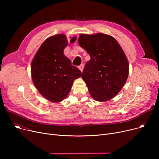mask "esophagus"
I'll return each mask as SVG.
<instances>
[{
	"label": "esophagus",
	"mask_w": 159,
	"mask_h": 159,
	"mask_svg": "<svg viewBox=\"0 0 159 159\" xmlns=\"http://www.w3.org/2000/svg\"><path fill=\"white\" fill-rule=\"evenodd\" d=\"M84 64H80V65L79 66V69L81 71H83V69H84Z\"/></svg>",
	"instance_id": "1"
}]
</instances>
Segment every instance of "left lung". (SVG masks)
<instances>
[{
  "mask_svg": "<svg viewBox=\"0 0 159 159\" xmlns=\"http://www.w3.org/2000/svg\"><path fill=\"white\" fill-rule=\"evenodd\" d=\"M78 41L91 57L82 72L91 96L97 101H109L127 80L129 63L126 55L114 37L102 33L80 34Z\"/></svg>",
  "mask_w": 159,
  "mask_h": 159,
  "instance_id": "left-lung-1",
  "label": "left lung"
}]
</instances>
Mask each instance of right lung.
I'll return each instance as SVG.
<instances>
[{
	"instance_id": "1",
	"label": "right lung",
	"mask_w": 159,
	"mask_h": 159,
	"mask_svg": "<svg viewBox=\"0 0 159 159\" xmlns=\"http://www.w3.org/2000/svg\"><path fill=\"white\" fill-rule=\"evenodd\" d=\"M77 37L71 39L73 43ZM68 42L64 34L48 38L42 44L31 62V77L36 88L45 98L59 102L68 96L75 79L81 71L64 55Z\"/></svg>"
}]
</instances>
